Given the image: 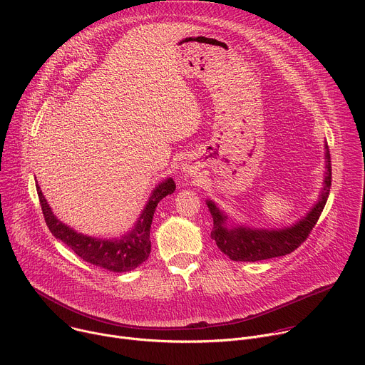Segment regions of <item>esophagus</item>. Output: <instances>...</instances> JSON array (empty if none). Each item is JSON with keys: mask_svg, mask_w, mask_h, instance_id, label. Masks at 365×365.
<instances>
[{"mask_svg": "<svg viewBox=\"0 0 365 365\" xmlns=\"http://www.w3.org/2000/svg\"><path fill=\"white\" fill-rule=\"evenodd\" d=\"M199 170H200V166L197 162L195 160H189L183 165V172L189 176H197L199 175Z\"/></svg>", "mask_w": 365, "mask_h": 365, "instance_id": "34e87169", "label": "esophagus"}]
</instances>
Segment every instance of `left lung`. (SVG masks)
I'll return each mask as SVG.
<instances>
[{"label": "left lung", "instance_id": "left-lung-1", "mask_svg": "<svg viewBox=\"0 0 365 365\" xmlns=\"http://www.w3.org/2000/svg\"><path fill=\"white\" fill-rule=\"evenodd\" d=\"M327 176L325 186L321 193L319 202L315 205L306 218L300 220L290 228L284 230H251L244 227L228 228L225 225L227 217L218 210L214 202L207 200L206 205L214 218V228L211 232L212 240H215L217 247L228 255L234 262H259L273 257H280L290 254L302 242H304L315 228L327 199L329 196L331 182H332V169H331V155L327 145Z\"/></svg>", "mask_w": 365, "mask_h": 365}]
</instances>
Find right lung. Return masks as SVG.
<instances>
[{"label": "right lung", "mask_w": 365, "mask_h": 365, "mask_svg": "<svg viewBox=\"0 0 365 365\" xmlns=\"http://www.w3.org/2000/svg\"><path fill=\"white\" fill-rule=\"evenodd\" d=\"M36 189L46 225L51 234L72 248V251H75V254L81 257L83 262L114 273H124L137 269L148 258L151 251L150 227L155 212V206L163 197L175 192L176 185L173 179H168L155 187L134 230L121 240H98L78 234L68 225L62 224L51 212L38 183L36 185Z\"/></svg>", "instance_id": "1"}]
</instances>
